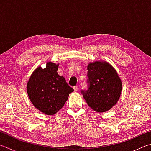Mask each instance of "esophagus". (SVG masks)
I'll return each mask as SVG.
<instances>
[{"label":"esophagus","mask_w":151,"mask_h":151,"mask_svg":"<svg viewBox=\"0 0 151 151\" xmlns=\"http://www.w3.org/2000/svg\"><path fill=\"white\" fill-rule=\"evenodd\" d=\"M73 88H74V90H75V91H76L78 90V86H73Z\"/></svg>","instance_id":"esophagus-1"}]
</instances>
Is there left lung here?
<instances>
[{
	"label": "left lung",
	"mask_w": 151,
	"mask_h": 151,
	"mask_svg": "<svg viewBox=\"0 0 151 151\" xmlns=\"http://www.w3.org/2000/svg\"><path fill=\"white\" fill-rule=\"evenodd\" d=\"M87 85L81 90L88 105L98 112L109 111L118 101L122 90L121 79L111 65L96 61L87 67Z\"/></svg>",
	"instance_id": "8db88e82"
}]
</instances>
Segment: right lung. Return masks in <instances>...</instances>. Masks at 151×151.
Listing matches in <instances>:
<instances>
[{
	"label": "right lung",
	"instance_id": "1",
	"mask_svg": "<svg viewBox=\"0 0 151 151\" xmlns=\"http://www.w3.org/2000/svg\"><path fill=\"white\" fill-rule=\"evenodd\" d=\"M58 65L47 63V67L37 68L27 83L30 101L40 112L52 115L59 111L74 89L57 73Z\"/></svg>",
	"mask_w": 151,
	"mask_h": 151
}]
</instances>
